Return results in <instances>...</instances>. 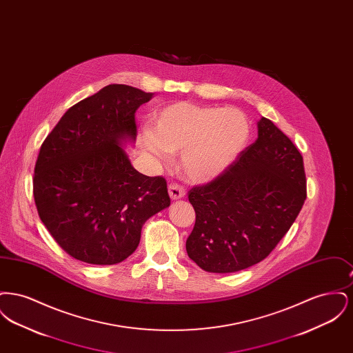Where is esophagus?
Masks as SVG:
<instances>
[{
    "label": "esophagus",
    "instance_id": "34e87169",
    "mask_svg": "<svg viewBox=\"0 0 353 353\" xmlns=\"http://www.w3.org/2000/svg\"><path fill=\"white\" fill-rule=\"evenodd\" d=\"M169 196L172 200H180L185 196L184 186L177 184H170L168 186Z\"/></svg>",
    "mask_w": 353,
    "mask_h": 353
}]
</instances>
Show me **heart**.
<instances>
[{
  "label": "heart",
  "mask_w": 353,
  "mask_h": 353,
  "mask_svg": "<svg viewBox=\"0 0 353 353\" xmlns=\"http://www.w3.org/2000/svg\"><path fill=\"white\" fill-rule=\"evenodd\" d=\"M250 134L246 115L233 107L172 103L143 127L137 140L152 160L168 164L170 153L180 152L185 177L206 183L229 168L245 148Z\"/></svg>",
  "instance_id": "1"
}]
</instances>
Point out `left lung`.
Masks as SVG:
<instances>
[{"instance_id":"left-lung-1","label":"left lung","mask_w":353,"mask_h":353,"mask_svg":"<svg viewBox=\"0 0 353 353\" xmlns=\"http://www.w3.org/2000/svg\"><path fill=\"white\" fill-rule=\"evenodd\" d=\"M307 196L301 152L271 120L213 181L189 190L196 223L189 258L208 272H235L263 261L298 217Z\"/></svg>"}]
</instances>
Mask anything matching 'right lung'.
I'll return each instance as SVG.
<instances>
[{"label":"right lung","instance_id":"right-lung-1","mask_svg":"<svg viewBox=\"0 0 353 353\" xmlns=\"http://www.w3.org/2000/svg\"><path fill=\"white\" fill-rule=\"evenodd\" d=\"M152 92L110 84L68 108L41 145L33 193L57 243L90 265H117L140 242L145 221L170 205L167 181L131 165L136 110Z\"/></svg>","mask_w":353,"mask_h":353}]
</instances>
